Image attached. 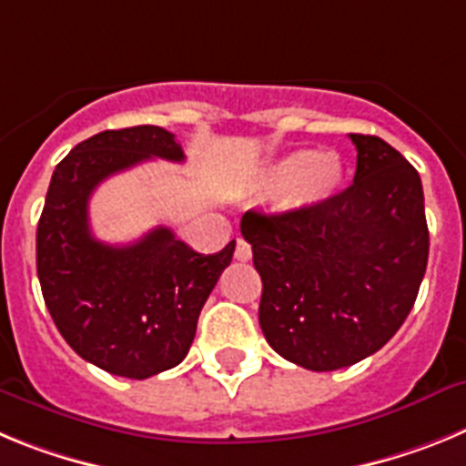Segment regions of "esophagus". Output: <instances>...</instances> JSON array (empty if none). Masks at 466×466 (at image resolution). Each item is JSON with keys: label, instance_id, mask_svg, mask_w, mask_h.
Segmentation results:
<instances>
[{"label": "esophagus", "instance_id": "obj_1", "mask_svg": "<svg viewBox=\"0 0 466 466\" xmlns=\"http://www.w3.org/2000/svg\"><path fill=\"white\" fill-rule=\"evenodd\" d=\"M236 258L238 261H249V258H252V247L247 245L242 238L236 240Z\"/></svg>", "mask_w": 466, "mask_h": 466}]
</instances>
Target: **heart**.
<instances>
[{
	"label": "heart",
	"mask_w": 466,
	"mask_h": 466,
	"mask_svg": "<svg viewBox=\"0 0 466 466\" xmlns=\"http://www.w3.org/2000/svg\"><path fill=\"white\" fill-rule=\"evenodd\" d=\"M345 179L343 160L333 151L300 149L270 163L252 182L254 198H279L282 209H312L339 193Z\"/></svg>",
	"instance_id": "obj_1"
}]
</instances>
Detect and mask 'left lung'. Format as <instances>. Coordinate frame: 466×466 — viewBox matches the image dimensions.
Returning a JSON list of instances; mask_svg holds the SVG:
<instances>
[{"label":"left lung","instance_id":"8db88e82","mask_svg":"<svg viewBox=\"0 0 466 466\" xmlns=\"http://www.w3.org/2000/svg\"><path fill=\"white\" fill-rule=\"evenodd\" d=\"M355 182L319 208L245 212L263 282L258 324L284 360L336 371L378 352L409 317L430 257L420 175L376 135H350Z\"/></svg>","mask_w":466,"mask_h":466}]
</instances>
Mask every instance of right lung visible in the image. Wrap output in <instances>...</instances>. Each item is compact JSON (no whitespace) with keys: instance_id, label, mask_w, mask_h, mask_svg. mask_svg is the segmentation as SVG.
<instances>
[{"instance_id":"1","label":"right lung","mask_w":466,"mask_h":466,"mask_svg":"<svg viewBox=\"0 0 466 466\" xmlns=\"http://www.w3.org/2000/svg\"><path fill=\"white\" fill-rule=\"evenodd\" d=\"M149 158L182 163L175 135L158 126L105 130L56 166L36 226V275L69 348L114 376L144 380L187 357L198 315L233 258L236 240L198 254L158 226L130 245L95 240L88 200L97 184Z\"/></svg>"}]
</instances>
